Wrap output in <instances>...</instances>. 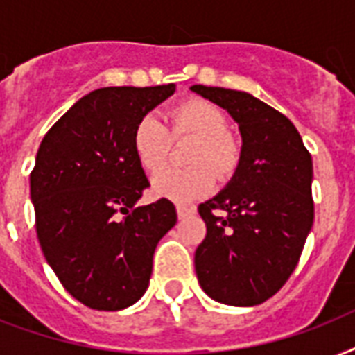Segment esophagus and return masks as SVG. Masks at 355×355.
Masks as SVG:
<instances>
[{
    "instance_id": "1",
    "label": "esophagus",
    "mask_w": 355,
    "mask_h": 355,
    "mask_svg": "<svg viewBox=\"0 0 355 355\" xmlns=\"http://www.w3.org/2000/svg\"><path fill=\"white\" fill-rule=\"evenodd\" d=\"M195 206L191 205H177V214H178V219H188V217H193L195 216Z\"/></svg>"
}]
</instances>
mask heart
<instances>
[{
  "instance_id": "heart-1",
  "label": "heart",
  "mask_w": 355,
  "mask_h": 355,
  "mask_svg": "<svg viewBox=\"0 0 355 355\" xmlns=\"http://www.w3.org/2000/svg\"><path fill=\"white\" fill-rule=\"evenodd\" d=\"M191 139L186 150L184 169H164L153 178L158 197L186 202L208 193L217 178L227 180L241 164V144L227 130V116L214 103L191 97L177 103L166 112V125L155 116H144L132 130V150L139 167L158 171L169 155L171 139Z\"/></svg>"
}]
</instances>
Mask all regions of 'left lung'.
<instances>
[{
  "label": "left lung",
  "instance_id": "1",
  "mask_svg": "<svg viewBox=\"0 0 355 355\" xmlns=\"http://www.w3.org/2000/svg\"><path fill=\"white\" fill-rule=\"evenodd\" d=\"M239 125L241 164L228 186L199 206L206 237L195 270L210 298L258 306L297 267L313 225L311 155L289 119L247 92L195 85Z\"/></svg>",
  "mask_w": 355,
  "mask_h": 355
}]
</instances>
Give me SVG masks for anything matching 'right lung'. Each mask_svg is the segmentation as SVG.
Here are the masks:
<instances>
[{"label": "right lung", "mask_w": 355, "mask_h": 355, "mask_svg": "<svg viewBox=\"0 0 355 355\" xmlns=\"http://www.w3.org/2000/svg\"><path fill=\"white\" fill-rule=\"evenodd\" d=\"M177 86L90 92L53 125L31 171L36 236L64 289L99 311L132 306L153 254L177 223L171 200L136 206L149 180L132 150L139 118Z\"/></svg>", "instance_id": "obj_1"}]
</instances>
